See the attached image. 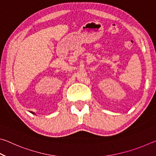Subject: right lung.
<instances>
[{
  "instance_id": "right-lung-1",
  "label": "right lung",
  "mask_w": 156,
  "mask_h": 156,
  "mask_svg": "<svg viewBox=\"0 0 156 156\" xmlns=\"http://www.w3.org/2000/svg\"><path fill=\"white\" fill-rule=\"evenodd\" d=\"M31 113H32V114H35V115H36V113H34V112H31Z\"/></svg>"
}]
</instances>
